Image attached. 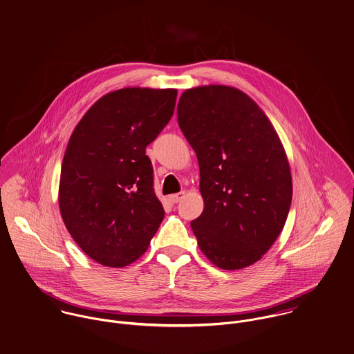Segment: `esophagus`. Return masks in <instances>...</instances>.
I'll list each match as a JSON object with an SVG mask.
<instances>
[{"instance_id":"34e87169","label":"esophagus","mask_w":354,"mask_h":354,"mask_svg":"<svg viewBox=\"0 0 354 354\" xmlns=\"http://www.w3.org/2000/svg\"><path fill=\"white\" fill-rule=\"evenodd\" d=\"M183 196H185V192H180V193H176V194L169 196V201L174 202V203H178Z\"/></svg>"}]
</instances>
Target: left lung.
<instances>
[{
  "instance_id": "obj_1",
  "label": "left lung",
  "mask_w": 354,
  "mask_h": 354,
  "mask_svg": "<svg viewBox=\"0 0 354 354\" xmlns=\"http://www.w3.org/2000/svg\"><path fill=\"white\" fill-rule=\"evenodd\" d=\"M178 123L199 164L205 207L192 228L201 251L224 270L255 263L281 234L292 202L290 168L273 124L227 85L185 91Z\"/></svg>"
}]
</instances>
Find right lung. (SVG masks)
<instances>
[{"label": "right lung", "instance_id": "right-lung-1", "mask_svg": "<svg viewBox=\"0 0 354 354\" xmlns=\"http://www.w3.org/2000/svg\"><path fill=\"white\" fill-rule=\"evenodd\" d=\"M176 89L123 88L100 97L80 120L61 168L58 203L80 248L123 268L149 247L164 218L145 155L175 110Z\"/></svg>", "mask_w": 354, "mask_h": 354}]
</instances>
